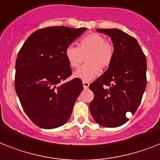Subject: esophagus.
I'll use <instances>...</instances> for the list:
<instances>
[{"label":"esophagus","mask_w":160,"mask_h":160,"mask_svg":"<svg viewBox=\"0 0 160 160\" xmlns=\"http://www.w3.org/2000/svg\"><path fill=\"white\" fill-rule=\"evenodd\" d=\"M82 84H83V88H84V89H88V88H89V85H90L89 82L83 81Z\"/></svg>","instance_id":"obj_1"}]
</instances>
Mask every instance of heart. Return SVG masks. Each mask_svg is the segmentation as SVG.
Segmentation results:
<instances>
[{
	"mask_svg": "<svg viewBox=\"0 0 160 160\" xmlns=\"http://www.w3.org/2000/svg\"><path fill=\"white\" fill-rule=\"evenodd\" d=\"M65 58L71 68L78 67L86 55L83 64L73 73V76L82 81H91L100 74V68H108L111 65L114 57V47L106 42L104 36L92 32L83 36L78 40V47L68 45L64 51Z\"/></svg>",
	"mask_w": 160,
	"mask_h": 160,
	"instance_id": "1",
	"label": "heart"
}]
</instances>
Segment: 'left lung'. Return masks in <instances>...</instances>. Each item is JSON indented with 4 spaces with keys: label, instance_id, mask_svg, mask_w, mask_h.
Returning a JSON list of instances; mask_svg holds the SVG:
<instances>
[{
    "label": "left lung",
    "instance_id": "8db88e82",
    "mask_svg": "<svg viewBox=\"0 0 160 160\" xmlns=\"http://www.w3.org/2000/svg\"><path fill=\"white\" fill-rule=\"evenodd\" d=\"M96 31L109 36L113 43L114 57L111 65L90 89L94 99L90 111L97 123L116 128L128 122L126 113L138 109L146 88V58L135 38L119 29Z\"/></svg>",
    "mask_w": 160,
    "mask_h": 160
}]
</instances>
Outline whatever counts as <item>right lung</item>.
<instances>
[{"instance_id": "obj_1", "label": "right lung", "mask_w": 160, "mask_h": 160, "mask_svg": "<svg viewBox=\"0 0 160 160\" xmlns=\"http://www.w3.org/2000/svg\"><path fill=\"white\" fill-rule=\"evenodd\" d=\"M86 28L54 26L31 34L18 53L14 87L23 110L39 128L64 125L83 89L81 79L64 82L72 69L64 51Z\"/></svg>"}]
</instances>
